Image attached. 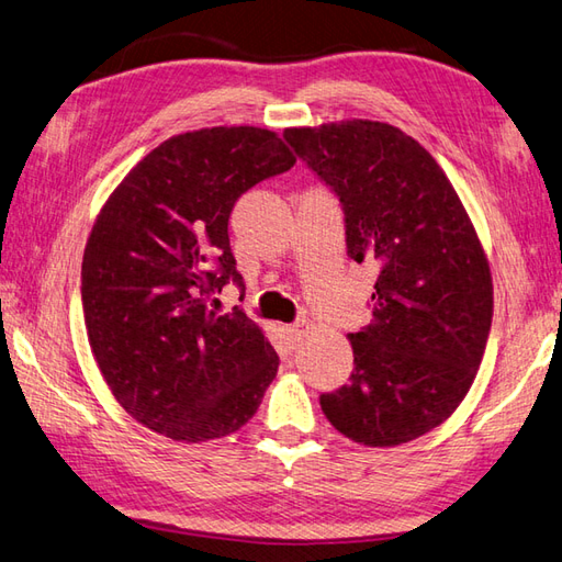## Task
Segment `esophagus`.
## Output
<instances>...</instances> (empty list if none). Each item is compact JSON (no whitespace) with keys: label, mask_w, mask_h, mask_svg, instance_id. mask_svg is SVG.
Here are the masks:
<instances>
[{"label":"esophagus","mask_w":562,"mask_h":562,"mask_svg":"<svg viewBox=\"0 0 562 562\" xmlns=\"http://www.w3.org/2000/svg\"><path fill=\"white\" fill-rule=\"evenodd\" d=\"M284 337H286V345H290L292 349L299 347V342L304 340L306 337V323H294V325H286L284 328Z\"/></svg>","instance_id":"1"}]
</instances>
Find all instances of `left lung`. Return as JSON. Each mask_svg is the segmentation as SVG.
Here are the masks:
<instances>
[{
    "label": "left lung",
    "instance_id": "8db88e82",
    "mask_svg": "<svg viewBox=\"0 0 562 562\" xmlns=\"http://www.w3.org/2000/svg\"><path fill=\"white\" fill-rule=\"evenodd\" d=\"M296 158L337 195L347 256L373 263V321L349 335V383L321 395L342 436L393 448L460 407L484 357L493 286L458 193L412 136L381 122L286 128Z\"/></svg>",
    "mask_w": 562,
    "mask_h": 562
}]
</instances>
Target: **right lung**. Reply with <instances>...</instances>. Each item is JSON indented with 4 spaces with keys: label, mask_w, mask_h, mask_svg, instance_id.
<instances>
[{
    "label": "right lung",
    "mask_w": 562,
    "mask_h": 562,
    "mask_svg": "<svg viewBox=\"0 0 562 562\" xmlns=\"http://www.w3.org/2000/svg\"><path fill=\"white\" fill-rule=\"evenodd\" d=\"M294 162L268 128H201L148 153L104 203L81 268L86 330L112 395L143 426L201 442L256 414L280 357L239 306L207 302L229 282L244 290L234 203Z\"/></svg>",
    "instance_id": "add662e5"
}]
</instances>
